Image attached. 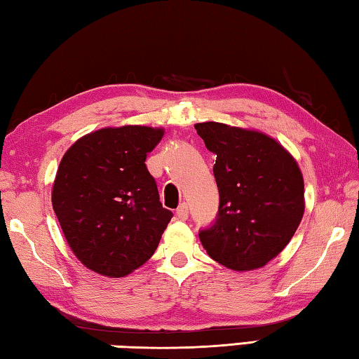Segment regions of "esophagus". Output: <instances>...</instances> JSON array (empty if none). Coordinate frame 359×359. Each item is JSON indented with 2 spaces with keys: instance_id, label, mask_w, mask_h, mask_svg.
<instances>
[{
  "instance_id": "obj_1",
  "label": "esophagus",
  "mask_w": 359,
  "mask_h": 359,
  "mask_svg": "<svg viewBox=\"0 0 359 359\" xmlns=\"http://www.w3.org/2000/svg\"><path fill=\"white\" fill-rule=\"evenodd\" d=\"M176 217L181 219V221H186V219L189 217V208H187L186 203L178 206V210H176Z\"/></svg>"
}]
</instances>
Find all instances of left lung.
Here are the masks:
<instances>
[{
  "label": "left lung",
  "instance_id": "1",
  "mask_svg": "<svg viewBox=\"0 0 359 359\" xmlns=\"http://www.w3.org/2000/svg\"><path fill=\"white\" fill-rule=\"evenodd\" d=\"M215 153L216 222L198 231L212 260L235 271L265 266L279 255L304 215L303 173L293 156L266 134L206 121L196 124Z\"/></svg>",
  "mask_w": 359,
  "mask_h": 359
}]
</instances>
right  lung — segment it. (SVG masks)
Masks as SVG:
<instances>
[{
  "mask_svg": "<svg viewBox=\"0 0 359 359\" xmlns=\"http://www.w3.org/2000/svg\"><path fill=\"white\" fill-rule=\"evenodd\" d=\"M162 137L148 126L104 128L62 156L52 205L69 248L91 271L124 278L159 246L173 215L144 161Z\"/></svg>",
  "mask_w": 359,
  "mask_h": 359,
  "instance_id": "1",
  "label": "right lung"
}]
</instances>
